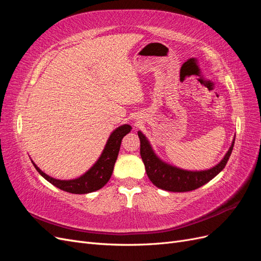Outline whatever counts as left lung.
Segmentation results:
<instances>
[{"label":"left lung","instance_id":"8db88e82","mask_svg":"<svg viewBox=\"0 0 261 261\" xmlns=\"http://www.w3.org/2000/svg\"><path fill=\"white\" fill-rule=\"evenodd\" d=\"M138 137L140 139V155L145 164L149 179L156 187L175 193L194 191V189L207 184L213 177H216L226 165L228 158L232 153L235 141V138H233L232 145L228 148L223 159L213 168L203 171H188L179 169L161 160L153 151L147 137L140 130L138 132Z\"/></svg>","mask_w":261,"mask_h":261}]
</instances>
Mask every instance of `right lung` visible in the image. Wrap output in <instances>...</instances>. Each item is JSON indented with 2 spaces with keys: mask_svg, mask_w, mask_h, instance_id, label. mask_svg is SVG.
<instances>
[{
  "mask_svg": "<svg viewBox=\"0 0 261 261\" xmlns=\"http://www.w3.org/2000/svg\"><path fill=\"white\" fill-rule=\"evenodd\" d=\"M132 129V126L128 124H124L115 128L111 135H110L106 147L102 151L101 155L97 162L87 171L82 176L74 179H57L49 175H46L44 172L39 169L37 165L34 164L39 174L43 176L46 180L50 181L52 185L58 187L62 191L72 193V194H88L96 192L98 189L103 187L111 177L114 169V164L116 162L118 151H120L121 143L123 137L128 134Z\"/></svg>",
  "mask_w": 261,
  "mask_h": 261,
  "instance_id": "add662e5",
  "label": "right lung"
}]
</instances>
